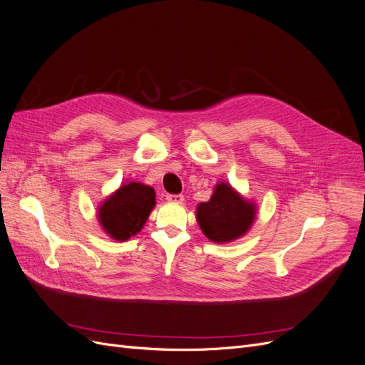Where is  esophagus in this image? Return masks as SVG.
<instances>
[{"label":"esophagus","instance_id":"34e87169","mask_svg":"<svg viewBox=\"0 0 365 365\" xmlns=\"http://www.w3.org/2000/svg\"><path fill=\"white\" fill-rule=\"evenodd\" d=\"M165 200L169 202H175V204H182L184 202V196L182 195H168Z\"/></svg>","mask_w":365,"mask_h":365}]
</instances>
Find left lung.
Listing matches in <instances>:
<instances>
[{
    "instance_id": "obj_1",
    "label": "left lung",
    "mask_w": 365,
    "mask_h": 365,
    "mask_svg": "<svg viewBox=\"0 0 365 365\" xmlns=\"http://www.w3.org/2000/svg\"><path fill=\"white\" fill-rule=\"evenodd\" d=\"M256 217V207L245 201L227 182H219L210 201L196 208L202 233L216 244L244 236Z\"/></svg>"
}]
</instances>
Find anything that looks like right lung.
Wrapping results in <instances>:
<instances>
[{
  "label": "right lung",
  "instance_id": "right-lung-1",
  "mask_svg": "<svg viewBox=\"0 0 365 365\" xmlns=\"http://www.w3.org/2000/svg\"><path fill=\"white\" fill-rule=\"evenodd\" d=\"M155 207V190L141 182H128L98 208V222L115 240H128L145 225Z\"/></svg>",
  "mask_w": 365,
  "mask_h": 365
}]
</instances>
